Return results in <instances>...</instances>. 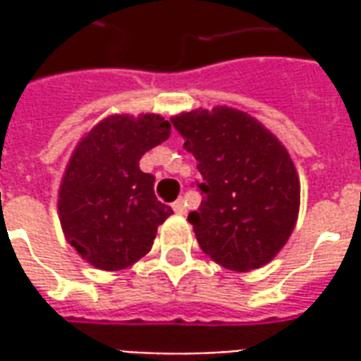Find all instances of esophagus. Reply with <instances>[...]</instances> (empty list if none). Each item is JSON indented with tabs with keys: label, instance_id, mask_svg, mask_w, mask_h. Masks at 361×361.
<instances>
[{
	"label": "esophagus",
	"instance_id": "obj_1",
	"mask_svg": "<svg viewBox=\"0 0 361 361\" xmlns=\"http://www.w3.org/2000/svg\"><path fill=\"white\" fill-rule=\"evenodd\" d=\"M173 211H176V214H185L188 212V203H185V199H178V201H173Z\"/></svg>",
	"mask_w": 361,
	"mask_h": 361
}]
</instances>
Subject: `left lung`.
<instances>
[{
  "label": "left lung",
  "instance_id": "8db88e82",
  "mask_svg": "<svg viewBox=\"0 0 361 361\" xmlns=\"http://www.w3.org/2000/svg\"><path fill=\"white\" fill-rule=\"evenodd\" d=\"M195 157L203 201L188 220L201 250L245 272L267 265L294 232L300 178L284 145L257 119L228 106L172 118Z\"/></svg>",
  "mask_w": 361,
  "mask_h": 361
}]
</instances>
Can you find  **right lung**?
<instances>
[{"label":"right lung","mask_w":361,"mask_h":361,"mask_svg":"<svg viewBox=\"0 0 361 361\" xmlns=\"http://www.w3.org/2000/svg\"><path fill=\"white\" fill-rule=\"evenodd\" d=\"M158 114H116L82 137L63 173L58 214L66 240L87 263L119 271L152 247L172 209L154 195V176L139 168L147 150L170 137Z\"/></svg>","instance_id":"add662e5"}]
</instances>
